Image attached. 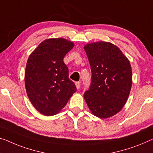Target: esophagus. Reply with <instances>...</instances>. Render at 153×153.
I'll list each match as a JSON object with an SVG mask.
<instances>
[{
	"instance_id": "esophagus-1",
	"label": "esophagus",
	"mask_w": 153,
	"mask_h": 153,
	"mask_svg": "<svg viewBox=\"0 0 153 153\" xmlns=\"http://www.w3.org/2000/svg\"><path fill=\"white\" fill-rule=\"evenodd\" d=\"M76 86L77 89H79V88H80V86H81L80 82H76Z\"/></svg>"
}]
</instances>
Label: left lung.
<instances>
[{
  "instance_id": "1",
  "label": "left lung",
  "mask_w": 153,
  "mask_h": 153,
  "mask_svg": "<svg viewBox=\"0 0 153 153\" xmlns=\"http://www.w3.org/2000/svg\"><path fill=\"white\" fill-rule=\"evenodd\" d=\"M84 49L92 74L84 100L95 116L102 119L112 117L122 110L128 97L132 86L131 64L111 42H93Z\"/></svg>"
}]
</instances>
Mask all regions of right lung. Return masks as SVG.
<instances>
[{
    "instance_id": "add662e5",
    "label": "right lung",
    "mask_w": 153,
    "mask_h": 153,
    "mask_svg": "<svg viewBox=\"0 0 153 153\" xmlns=\"http://www.w3.org/2000/svg\"><path fill=\"white\" fill-rule=\"evenodd\" d=\"M74 47V43L64 38H50L41 42L29 57L25 73L27 94L42 115L60 112L77 90L63 61Z\"/></svg>"
}]
</instances>
